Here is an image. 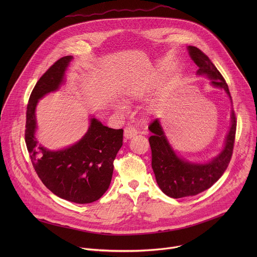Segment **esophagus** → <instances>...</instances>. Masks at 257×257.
I'll use <instances>...</instances> for the list:
<instances>
[{"label":"esophagus","instance_id":"esophagus-1","mask_svg":"<svg viewBox=\"0 0 257 257\" xmlns=\"http://www.w3.org/2000/svg\"><path fill=\"white\" fill-rule=\"evenodd\" d=\"M135 135H137V130L134 127L128 126V127H126L124 129V137L126 139H130V138H132Z\"/></svg>","mask_w":257,"mask_h":257}]
</instances>
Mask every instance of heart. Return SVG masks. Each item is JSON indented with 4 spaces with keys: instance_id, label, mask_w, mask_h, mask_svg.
Masks as SVG:
<instances>
[{
    "instance_id": "1",
    "label": "heart",
    "mask_w": 257,
    "mask_h": 257,
    "mask_svg": "<svg viewBox=\"0 0 257 257\" xmlns=\"http://www.w3.org/2000/svg\"><path fill=\"white\" fill-rule=\"evenodd\" d=\"M143 91H144L143 86H136V87L132 88V90L128 93V95L130 97H139V96H141L143 94ZM113 107H114V109H116V111H118V112H121V111H123V109H124L123 103H121L119 101H116L114 103Z\"/></svg>"
}]
</instances>
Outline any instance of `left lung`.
Masks as SVG:
<instances>
[{"mask_svg": "<svg viewBox=\"0 0 257 257\" xmlns=\"http://www.w3.org/2000/svg\"><path fill=\"white\" fill-rule=\"evenodd\" d=\"M190 58L198 66L197 76H205L211 86L223 89L232 97L221 73L206 55L196 47H187ZM237 121L231 111V125L225 138L224 146L214 158L206 163L192 162L180 157L169 142L160 119H155L149 129L153 135L149 138L152 149V167L160 189L172 198L193 196L210 188L222 177L231 161Z\"/></svg>", "mask_w": 257, "mask_h": 257, "instance_id": "obj_1", "label": "left lung"}]
</instances>
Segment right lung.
Masks as SVG:
<instances>
[{"label": "right lung", "instance_id": "obj_1", "mask_svg": "<svg viewBox=\"0 0 257 257\" xmlns=\"http://www.w3.org/2000/svg\"><path fill=\"white\" fill-rule=\"evenodd\" d=\"M72 60V56L58 60L35 84L27 105L25 142L34 170L46 187L60 198L84 204L99 199L111 184L114 160L123 145V129L108 128L90 116L86 133L74 144L52 151L39 143L36 105L65 83Z\"/></svg>", "mask_w": 257, "mask_h": 257}]
</instances>
